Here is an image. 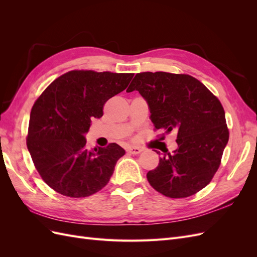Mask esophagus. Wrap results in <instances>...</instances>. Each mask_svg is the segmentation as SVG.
I'll list each match as a JSON object with an SVG mask.
<instances>
[{
	"label": "esophagus",
	"instance_id": "34e87169",
	"mask_svg": "<svg viewBox=\"0 0 257 257\" xmlns=\"http://www.w3.org/2000/svg\"><path fill=\"white\" fill-rule=\"evenodd\" d=\"M142 151H143V149H141V148H138V147H130L127 149V152L131 154H139Z\"/></svg>",
	"mask_w": 257,
	"mask_h": 257
}]
</instances>
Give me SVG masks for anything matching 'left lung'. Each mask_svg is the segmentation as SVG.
Here are the masks:
<instances>
[{"label": "left lung", "instance_id": "obj_1", "mask_svg": "<svg viewBox=\"0 0 257 257\" xmlns=\"http://www.w3.org/2000/svg\"><path fill=\"white\" fill-rule=\"evenodd\" d=\"M134 90L147 99L155 131L177 132L178 149L165 151L158 167L147 174L150 185L170 198L203 190L219 169L229 138L219 98L186 74L138 73L126 92Z\"/></svg>", "mask_w": 257, "mask_h": 257}]
</instances>
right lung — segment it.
<instances>
[{
  "instance_id": "1",
  "label": "right lung",
  "mask_w": 257,
  "mask_h": 257,
  "mask_svg": "<svg viewBox=\"0 0 257 257\" xmlns=\"http://www.w3.org/2000/svg\"><path fill=\"white\" fill-rule=\"evenodd\" d=\"M134 74L71 71L42 93L30 114L27 146L38 174L62 195H93L109 181L124 149L114 143L85 148L92 118H100L106 102L125 90Z\"/></svg>"
}]
</instances>
